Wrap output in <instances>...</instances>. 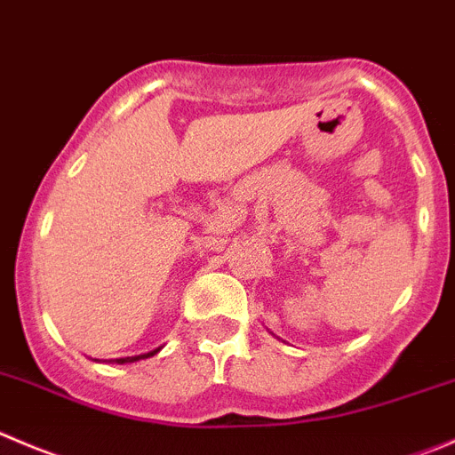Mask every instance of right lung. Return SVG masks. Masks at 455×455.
<instances>
[{"label":"right lung","mask_w":455,"mask_h":455,"mask_svg":"<svg viewBox=\"0 0 455 455\" xmlns=\"http://www.w3.org/2000/svg\"><path fill=\"white\" fill-rule=\"evenodd\" d=\"M157 351H160V349H156V351H148V354H144V355H133V358H117L116 363H117V364H124V363H138V360L151 358V355H156Z\"/></svg>","instance_id":"add662e5"}]
</instances>
